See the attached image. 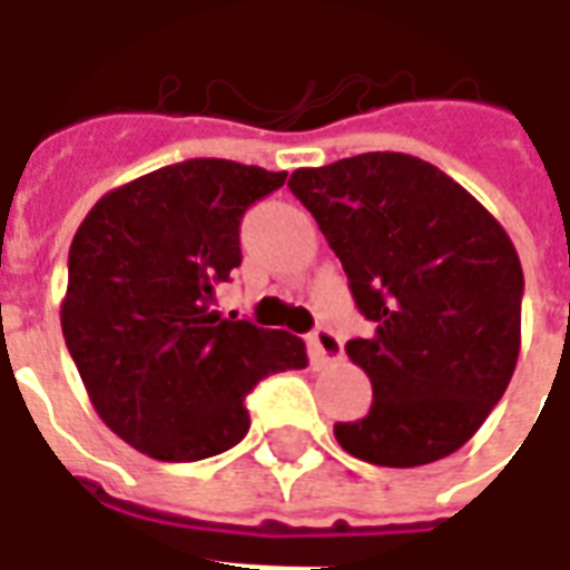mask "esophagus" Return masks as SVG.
<instances>
[{
  "instance_id": "1",
  "label": "esophagus",
  "mask_w": 570,
  "mask_h": 570,
  "mask_svg": "<svg viewBox=\"0 0 570 570\" xmlns=\"http://www.w3.org/2000/svg\"><path fill=\"white\" fill-rule=\"evenodd\" d=\"M308 345H311V357L314 363H333V360L342 357V338L333 333V330H314L308 335Z\"/></svg>"
}]
</instances>
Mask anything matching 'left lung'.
Wrapping results in <instances>:
<instances>
[{"mask_svg": "<svg viewBox=\"0 0 570 570\" xmlns=\"http://www.w3.org/2000/svg\"><path fill=\"white\" fill-rule=\"evenodd\" d=\"M289 191L372 321L345 345L370 375V415L335 424L338 445L379 466L458 452L519 360L525 281L510 235L452 176L403 151L298 167Z\"/></svg>", "mask_w": 570, "mask_h": 570, "instance_id": "8db88e82", "label": "left lung"}]
</instances>
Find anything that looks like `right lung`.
I'll use <instances>...</instances> for the list:
<instances>
[{
  "label": "right lung",
  "mask_w": 570,
  "mask_h": 570,
  "mask_svg": "<svg viewBox=\"0 0 570 570\" xmlns=\"http://www.w3.org/2000/svg\"><path fill=\"white\" fill-rule=\"evenodd\" d=\"M223 158H191L112 188L69 247L60 326L97 415L155 461H200L247 436V394L305 370V342L225 321L216 286L240 265V219L284 186Z\"/></svg>",
  "instance_id": "add662e5"
}]
</instances>
